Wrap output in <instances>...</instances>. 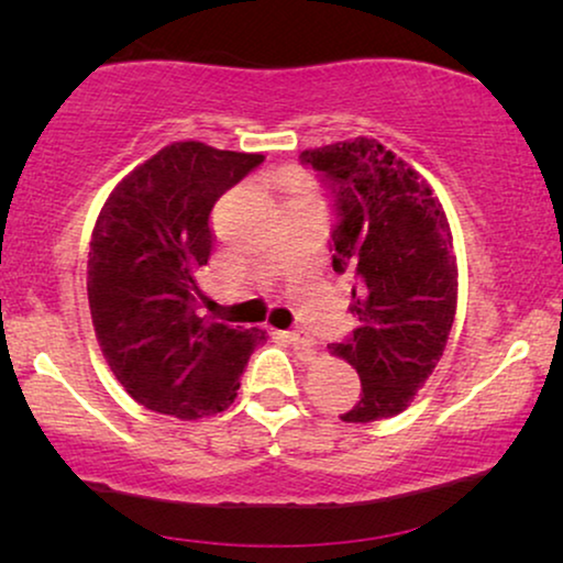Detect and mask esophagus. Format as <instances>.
Wrapping results in <instances>:
<instances>
[{"instance_id":"esophagus-1","label":"esophagus","mask_w":563,"mask_h":563,"mask_svg":"<svg viewBox=\"0 0 563 563\" xmlns=\"http://www.w3.org/2000/svg\"><path fill=\"white\" fill-rule=\"evenodd\" d=\"M287 341L295 345V349H302V351H312L314 349V338L307 333V330L297 328V330H289L287 333Z\"/></svg>"}]
</instances>
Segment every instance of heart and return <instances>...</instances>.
<instances>
[{
  "label": "heart",
  "instance_id": "heart-1",
  "mask_svg": "<svg viewBox=\"0 0 563 563\" xmlns=\"http://www.w3.org/2000/svg\"><path fill=\"white\" fill-rule=\"evenodd\" d=\"M295 187L297 189H310V181H307V179H295Z\"/></svg>",
  "mask_w": 563,
  "mask_h": 563
}]
</instances>
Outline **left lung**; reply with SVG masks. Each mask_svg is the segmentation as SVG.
Here are the masks:
<instances>
[{
    "mask_svg": "<svg viewBox=\"0 0 563 563\" xmlns=\"http://www.w3.org/2000/svg\"><path fill=\"white\" fill-rule=\"evenodd\" d=\"M335 197L333 268L351 272L358 328L335 356L358 372L361 399L343 422L399 415L433 374L456 314L459 268L433 189L374 137L299 153Z\"/></svg>",
    "mask_w": 563,
    "mask_h": 563,
    "instance_id": "8db88e82",
    "label": "left lung"
}]
</instances>
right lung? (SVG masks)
Listing matches in <instances>:
<instances>
[{
    "instance_id": "1",
    "label": "right lung",
    "mask_w": 563,
    "mask_h": 563,
    "mask_svg": "<svg viewBox=\"0 0 563 563\" xmlns=\"http://www.w3.org/2000/svg\"><path fill=\"white\" fill-rule=\"evenodd\" d=\"M261 153L181 141L130 172L89 243L91 322L112 374L135 402L179 420L233 405L266 330L199 314V274L214 243L210 212Z\"/></svg>"
}]
</instances>
